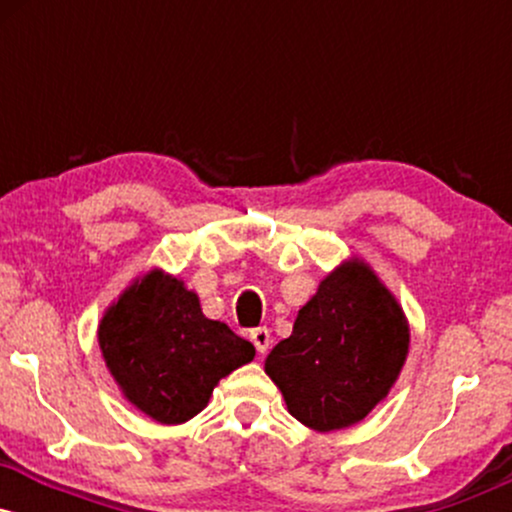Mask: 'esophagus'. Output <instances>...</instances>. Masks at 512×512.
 Listing matches in <instances>:
<instances>
[{
    "label": "esophagus",
    "mask_w": 512,
    "mask_h": 512,
    "mask_svg": "<svg viewBox=\"0 0 512 512\" xmlns=\"http://www.w3.org/2000/svg\"><path fill=\"white\" fill-rule=\"evenodd\" d=\"M250 339H252V344H255V349L260 351V354H264V351L269 349V342H272L267 327H255V330H250Z\"/></svg>",
    "instance_id": "esophagus-1"
}]
</instances>
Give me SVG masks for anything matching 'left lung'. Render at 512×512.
I'll return each mask as SVG.
<instances>
[{
    "label": "left lung",
    "mask_w": 512,
    "mask_h": 512,
    "mask_svg": "<svg viewBox=\"0 0 512 512\" xmlns=\"http://www.w3.org/2000/svg\"><path fill=\"white\" fill-rule=\"evenodd\" d=\"M409 327L392 293L363 262H346L322 279L298 310L289 339L264 370L291 416L315 431L366 419L404 366Z\"/></svg>",
    "instance_id": "left-lung-1"
}]
</instances>
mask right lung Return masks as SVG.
Returning <instances> with one entry per match:
<instances>
[{"label": "right lung", "mask_w": 512, "mask_h": 512, "mask_svg": "<svg viewBox=\"0 0 512 512\" xmlns=\"http://www.w3.org/2000/svg\"><path fill=\"white\" fill-rule=\"evenodd\" d=\"M98 342L125 397L161 424L197 416L216 383L255 358V346L204 317L197 293L158 269L105 313Z\"/></svg>", "instance_id": "1"}]
</instances>
